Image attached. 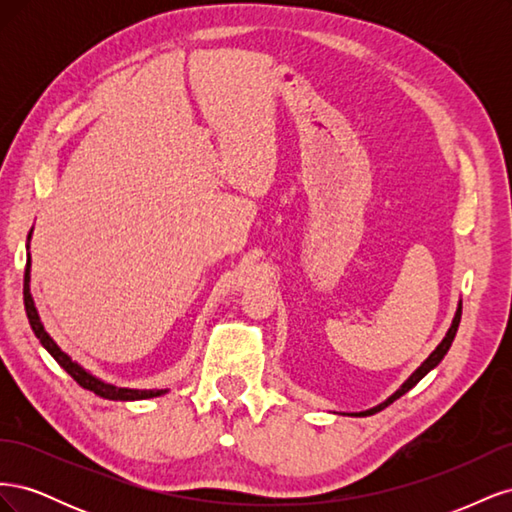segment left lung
Here are the masks:
<instances>
[{
  "label": "left lung",
  "mask_w": 512,
  "mask_h": 512,
  "mask_svg": "<svg viewBox=\"0 0 512 512\" xmlns=\"http://www.w3.org/2000/svg\"><path fill=\"white\" fill-rule=\"evenodd\" d=\"M459 320H461V303H459V307H457V312H455V318H453V322H451V329H448L446 331V335H444V339H442V342L438 344V348L436 350H433L429 356H427V359L423 361V365L421 367H418L416 371H414V374L404 382V384H401L399 386V389L389 397V399H386V401H382V404H378L376 408H369V410H365V412H356V414H350V416H371V414H376V412H380V410H384L386 406H391L393 404V401L395 399H399L401 395H406L410 389H412V386L414 384H418V382H421L427 374H429V371L433 369V367H438V363L444 359V354L448 352V348H451V344H453V339H455V333H457V329H459Z\"/></svg>",
  "instance_id": "8db88e82"
}]
</instances>
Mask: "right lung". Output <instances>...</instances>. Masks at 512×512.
Masks as SVG:
<instances>
[{
    "mask_svg": "<svg viewBox=\"0 0 512 512\" xmlns=\"http://www.w3.org/2000/svg\"><path fill=\"white\" fill-rule=\"evenodd\" d=\"M29 237H32V232H29ZM27 237V241H29ZM29 247V243H27ZM29 267H32V262H29L27 258V267H25V282H23V301H25V312H27V318H29V324H32V331L36 333V337L40 339V344L49 350V354L53 356V359L64 367L68 374L79 382L83 389L87 391H94L96 395L104 397V399H113V401H136V399H151V397H160L164 393H168V389H121V386H115V384H108L100 378H96L94 374H89L87 369H83L79 363L72 361L70 356L61 350L57 346L55 339L46 333L44 324L38 316V309L34 305V299H32V292H29Z\"/></svg>",
    "mask_w": 512,
    "mask_h": 512,
    "instance_id": "1",
    "label": "right lung"
}]
</instances>
